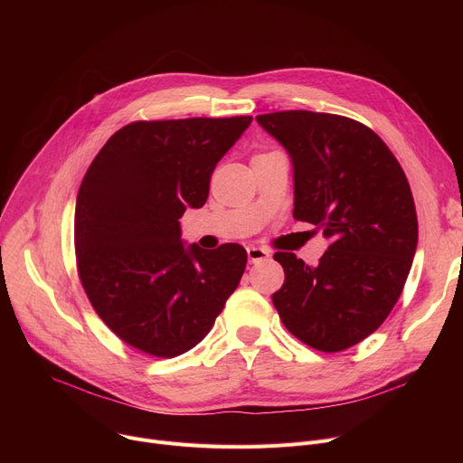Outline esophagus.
<instances>
[{"label": "esophagus", "instance_id": "34e87169", "mask_svg": "<svg viewBox=\"0 0 463 463\" xmlns=\"http://www.w3.org/2000/svg\"><path fill=\"white\" fill-rule=\"evenodd\" d=\"M248 257H250V262H260V260H266L270 257V251L264 248H259V246H250Z\"/></svg>", "mask_w": 463, "mask_h": 463}]
</instances>
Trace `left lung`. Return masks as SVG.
I'll list each match as a JSON object with an SVG mask.
<instances>
[{
    "label": "left lung",
    "instance_id": "left-lung-1",
    "mask_svg": "<svg viewBox=\"0 0 463 463\" xmlns=\"http://www.w3.org/2000/svg\"><path fill=\"white\" fill-rule=\"evenodd\" d=\"M257 121L293 161V217L330 240L317 266L295 253L274 255L285 281L272 302L306 345L349 349L384 323L417 251V210L403 168L370 128L345 116L283 110Z\"/></svg>",
    "mask_w": 463,
    "mask_h": 463
}]
</instances>
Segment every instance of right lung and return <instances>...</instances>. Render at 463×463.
I'll list each match as a JSON object with an SVG mask.
<instances>
[{
    "label": "right lung",
    "instance_id": "right-lung-1",
    "mask_svg": "<svg viewBox=\"0 0 463 463\" xmlns=\"http://www.w3.org/2000/svg\"><path fill=\"white\" fill-rule=\"evenodd\" d=\"M251 116L133 121L91 161L75 208L86 295L128 345L173 358L197 345L234 293L248 253L182 241L178 219L204 206L217 161Z\"/></svg>",
    "mask_w": 463,
    "mask_h": 463
}]
</instances>
